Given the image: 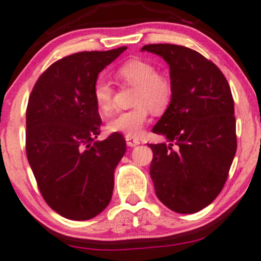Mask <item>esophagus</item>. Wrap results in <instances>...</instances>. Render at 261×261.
<instances>
[{
  "instance_id": "1",
  "label": "esophagus",
  "mask_w": 261,
  "mask_h": 261,
  "mask_svg": "<svg viewBox=\"0 0 261 261\" xmlns=\"http://www.w3.org/2000/svg\"><path fill=\"white\" fill-rule=\"evenodd\" d=\"M126 144L127 146H130V147H134V146H137L140 144V140L136 139V137H133V136H126Z\"/></svg>"
}]
</instances>
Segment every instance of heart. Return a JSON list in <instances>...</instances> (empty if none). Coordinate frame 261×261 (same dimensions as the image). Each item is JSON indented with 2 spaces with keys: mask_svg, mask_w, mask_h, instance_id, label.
<instances>
[{
  "mask_svg": "<svg viewBox=\"0 0 261 261\" xmlns=\"http://www.w3.org/2000/svg\"><path fill=\"white\" fill-rule=\"evenodd\" d=\"M116 74L126 84L136 87L133 99L135 107L115 114L108 122V128L111 133L136 137L147 125L151 110L162 113L168 108L173 95L172 83L167 76L160 74L153 64L142 59H130L122 63ZM93 96L101 113L109 114L113 110L114 88L107 78H96L93 85Z\"/></svg>",
  "mask_w": 261,
  "mask_h": 261,
  "instance_id": "1",
  "label": "heart"
}]
</instances>
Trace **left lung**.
I'll list each match as a JSON object with an SVG mask.
<instances>
[{
    "instance_id": "obj_1",
    "label": "left lung",
    "mask_w": 261,
    "mask_h": 261,
    "mask_svg": "<svg viewBox=\"0 0 261 261\" xmlns=\"http://www.w3.org/2000/svg\"><path fill=\"white\" fill-rule=\"evenodd\" d=\"M170 65L173 95L152 133L167 144H150L156 196L182 214L210 205L227 182L237 152L234 100L224 74L212 61L177 44H147Z\"/></svg>"
}]
</instances>
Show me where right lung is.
<instances>
[{"instance_id":"1","label":"right lung","mask_w":261,"mask_h":261,"mask_svg":"<svg viewBox=\"0 0 261 261\" xmlns=\"http://www.w3.org/2000/svg\"><path fill=\"white\" fill-rule=\"evenodd\" d=\"M126 49L80 51L54 62L36 82L25 111V153L43 199L68 219L87 220L110 203L121 134L100 135L93 85Z\"/></svg>"}]
</instances>
